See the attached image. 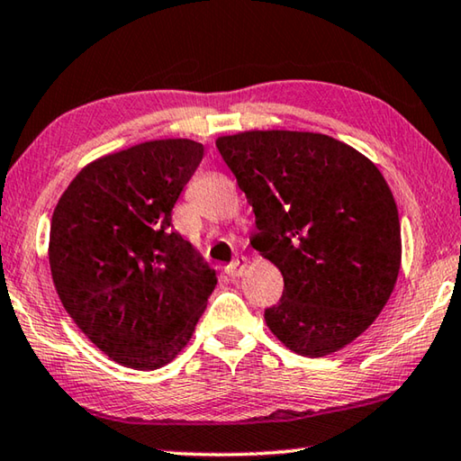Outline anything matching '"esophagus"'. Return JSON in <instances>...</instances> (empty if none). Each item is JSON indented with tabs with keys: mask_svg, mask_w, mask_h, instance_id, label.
I'll list each match as a JSON object with an SVG mask.
<instances>
[{
	"mask_svg": "<svg viewBox=\"0 0 461 461\" xmlns=\"http://www.w3.org/2000/svg\"><path fill=\"white\" fill-rule=\"evenodd\" d=\"M248 267V260L246 258H238L236 262H231L228 268H225V272H228L230 278H240L241 275H244V270Z\"/></svg>",
	"mask_w": 461,
	"mask_h": 461,
	"instance_id": "obj_1",
	"label": "esophagus"
}]
</instances>
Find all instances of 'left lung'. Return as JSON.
<instances>
[{
    "label": "left lung",
    "instance_id": "obj_1",
    "mask_svg": "<svg viewBox=\"0 0 461 461\" xmlns=\"http://www.w3.org/2000/svg\"><path fill=\"white\" fill-rule=\"evenodd\" d=\"M252 205L249 240L285 278L270 331L294 354L323 357L362 335L401 270L399 209L384 176L325 134L252 130L215 140Z\"/></svg>",
    "mask_w": 461,
    "mask_h": 461
}]
</instances>
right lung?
Listing matches in <instances>:
<instances>
[{
	"label": "right lung",
	"instance_id": "1",
	"mask_svg": "<svg viewBox=\"0 0 461 461\" xmlns=\"http://www.w3.org/2000/svg\"><path fill=\"white\" fill-rule=\"evenodd\" d=\"M203 158L186 138L101 156L54 207L52 283L77 327L113 362L156 370L186 346L217 285L173 207Z\"/></svg>",
	"mask_w": 461,
	"mask_h": 461
}]
</instances>
